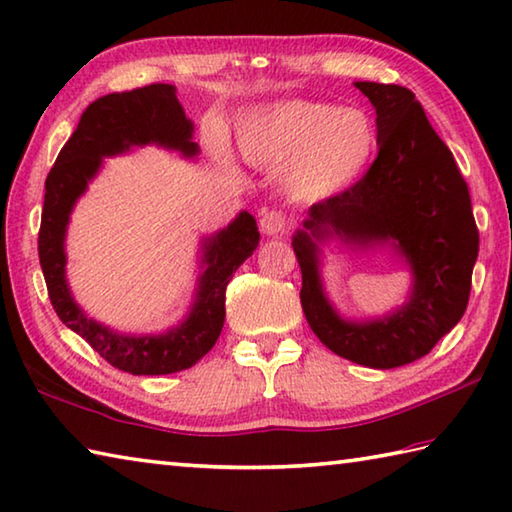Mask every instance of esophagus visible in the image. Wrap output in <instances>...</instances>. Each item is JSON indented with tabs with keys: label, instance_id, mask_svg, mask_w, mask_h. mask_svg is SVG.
<instances>
[{
	"label": "esophagus",
	"instance_id": "obj_1",
	"mask_svg": "<svg viewBox=\"0 0 512 512\" xmlns=\"http://www.w3.org/2000/svg\"><path fill=\"white\" fill-rule=\"evenodd\" d=\"M259 228H262V232L268 237L284 235L288 230V219L282 210H264L262 215H259Z\"/></svg>",
	"mask_w": 512,
	"mask_h": 512
}]
</instances>
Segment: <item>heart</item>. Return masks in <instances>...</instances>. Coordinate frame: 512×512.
<instances>
[{
    "instance_id": "heart-1",
    "label": "heart",
    "mask_w": 512,
    "mask_h": 512,
    "mask_svg": "<svg viewBox=\"0 0 512 512\" xmlns=\"http://www.w3.org/2000/svg\"><path fill=\"white\" fill-rule=\"evenodd\" d=\"M241 152L266 170H286L297 201L315 203L349 190L378 150V127L365 109L318 100H284L248 116Z\"/></svg>"
}]
</instances>
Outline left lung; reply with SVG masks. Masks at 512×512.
Instances as JSON below:
<instances>
[{
    "instance_id": "left-lung-1",
    "label": "left lung",
    "mask_w": 512,
    "mask_h": 512,
    "mask_svg": "<svg viewBox=\"0 0 512 512\" xmlns=\"http://www.w3.org/2000/svg\"><path fill=\"white\" fill-rule=\"evenodd\" d=\"M376 109L378 156L360 181L311 206L293 237L302 271L300 302L315 336L358 365L392 369L430 353L466 313L479 230L468 183L410 89L356 82ZM392 240L413 266L411 302L387 319L347 323L321 291L317 241Z\"/></svg>"
}]
</instances>
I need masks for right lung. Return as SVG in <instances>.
<instances>
[{
    "instance_id": "1",
    "label": "right lung",
    "mask_w": 512,
    "mask_h": 512,
    "mask_svg": "<svg viewBox=\"0 0 512 512\" xmlns=\"http://www.w3.org/2000/svg\"><path fill=\"white\" fill-rule=\"evenodd\" d=\"M147 143L179 150L185 156L199 152L197 143H192V120L185 118L172 85L156 82L91 102L46 176L37 253L49 300L71 331L85 338L111 367L134 376H161L192 367L215 347L226 318V286L232 273L253 255L259 232L255 217L239 212L228 228L206 239V271L199 277L190 315L179 327L161 336H123L87 318L73 302L64 277V232L69 215L80 194L87 190V183L100 170L102 156H114L132 145Z\"/></svg>"
}]
</instances>
